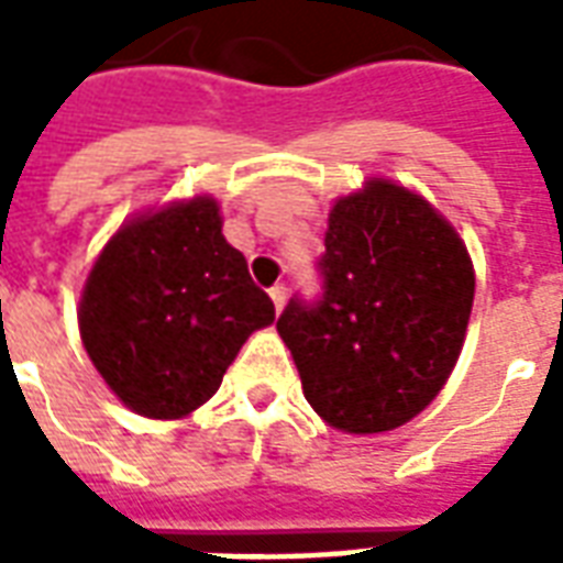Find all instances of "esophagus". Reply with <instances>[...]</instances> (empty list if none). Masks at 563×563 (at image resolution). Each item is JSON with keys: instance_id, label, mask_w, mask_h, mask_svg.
I'll return each mask as SVG.
<instances>
[{"instance_id": "34e87169", "label": "esophagus", "mask_w": 563, "mask_h": 563, "mask_svg": "<svg viewBox=\"0 0 563 563\" xmlns=\"http://www.w3.org/2000/svg\"><path fill=\"white\" fill-rule=\"evenodd\" d=\"M268 295H271V301H274V307H277V313H280L283 305H286V286H283V283H277V286H271Z\"/></svg>"}]
</instances>
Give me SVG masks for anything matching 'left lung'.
Listing matches in <instances>:
<instances>
[{
  "label": "left lung",
  "instance_id": "left-lung-1",
  "mask_svg": "<svg viewBox=\"0 0 563 563\" xmlns=\"http://www.w3.org/2000/svg\"><path fill=\"white\" fill-rule=\"evenodd\" d=\"M317 271L322 292L277 319L305 398L350 434L410 422L464 343L476 283L461 238L424 198L371 180L331 210Z\"/></svg>",
  "mask_w": 563,
  "mask_h": 563
}]
</instances>
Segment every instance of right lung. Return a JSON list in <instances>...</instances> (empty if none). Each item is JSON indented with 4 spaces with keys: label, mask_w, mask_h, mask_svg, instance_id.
<instances>
[{
    "label": "right lung",
    "mask_w": 563,
    "mask_h": 563,
    "mask_svg": "<svg viewBox=\"0 0 563 563\" xmlns=\"http://www.w3.org/2000/svg\"><path fill=\"white\" fill-rule=\"evenodd\" d=\"M80 338L120 401L180 419L220 389L256 329L274 322L213 198L139 217L108 241L80 298Z\"/></svg>",
    "instance_id": "obj_1"
}]
</instances>
